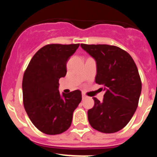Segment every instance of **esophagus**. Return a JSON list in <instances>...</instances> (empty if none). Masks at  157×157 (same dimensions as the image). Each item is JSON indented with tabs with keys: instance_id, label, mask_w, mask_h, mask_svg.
Masks as SVG:
<instances>
[{
	"instance_id": "1",
	"label": "esophagus",
	"mask_w": 157,
	"mask_h": 157,
	"mask_svg": "<svg viewBox=\"0 0 157 157\" xmlns=\"http://www.w3.org/2000/svg\"><path fill=\"white\" fill-rule=\"evenodd\" d=\"M82 100H85V99H86V98H87V97H88L87 96H86V94H85L84 93L82 94Z\"/></svg>"
}]
</instances>
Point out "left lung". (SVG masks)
I'll return each mask as SVG.
<instances>
[{
	"instance_id": "8db88e82",
	"label": "left lung",
	"mask_w": 157,
	"mask_h": 157,
	"mask_svg": "<svg viewBox=\"0 0 157 157\" xmlns=\"http://www.w3.org/2000/svg\"><path fill=\"white\" fill-rule=\"evenodd\" d=\"M96 61L95 82L104 86L103 100L93 97L94 105L88 111L93 128L105 134L117 132L128 123L138 106L142 91L139 71L125 50L106 44H80Z\"/></svg>"
}]
</instances>
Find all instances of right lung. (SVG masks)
<instances>
[{"label":"right lung","instance_id":"add662e5","mask_svg":"<svg viewBox=\"0 0 157 157\" xmlns=\"http://www.w3.org/2000/svg\"><path fill=\"white\" fill-rule=\"evenodd\" d=\"M80 44H48L39 49L23 77V105L34 125L44 134H60L69 128L73 112L82 100L80 90L59 92V79Z\"/></svg>","mask_w":157,"mask_h":157}]
</instances>
